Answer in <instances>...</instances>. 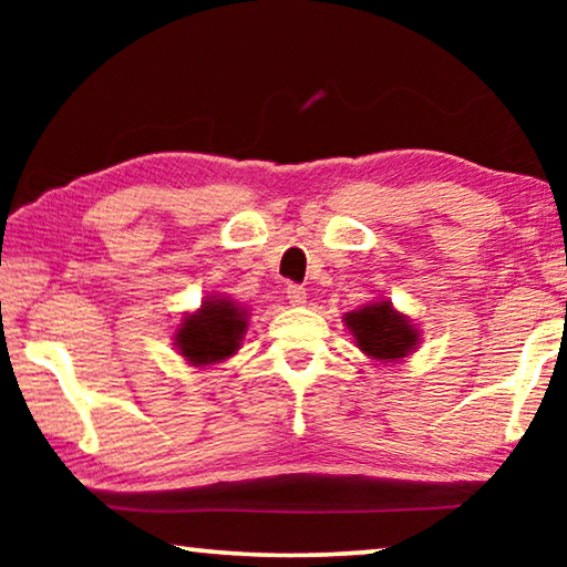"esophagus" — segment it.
Returning <instances> with one entry per match:
<instances>
[{
	"instance_id": "1",
	"label": "esophagus",
	"mask_w": 567,
	"mask_h": 567,
	"mask_svg": "<svg viewBox=\"0 0 567 567\" xmlns=\"http://www.w3.org/2000/svg\"><path fill=\"white\" fill-rule=\"evenodd\" d=\"M287 300L292 305H305L307 302V290L302 285H287Z\"/></svg>"
}]
</instances>
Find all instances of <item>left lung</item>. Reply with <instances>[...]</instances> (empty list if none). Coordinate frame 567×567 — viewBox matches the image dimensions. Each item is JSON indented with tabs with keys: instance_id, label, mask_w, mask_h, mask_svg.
Here are the masks:
<instances>
[{
	"instance_id": "8db88e82",
	"label": "left lung",
	"mask_w": 567,
	"mask_h": 567,
	"mask_svg": "<svg viewBox=\"0 0 567 567\" xmlns=\"http://www.w3.org/2000/svg\"><path fill=\"white\" fill-rule=\"evenodd\" d=\"M358 348L372 360L395 362L417 348L420 332L405 315H400L388 300L370 302L362 310L344 315Z\"/></svg>"
}]
</instances>
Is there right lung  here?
Returning a JSON list of instances; mask_svg holds the SVG:
<instances>
[{"label": "right lung", "mask_w": 567, "mask_h": 567, "mask_svg": "<svg viewBox=\"0 0 567 567\" xmlns=\"http://www.w3.org/2000/svg\"><path fill=\"white\" fill-rule=\"evenodd\" d=\"M247 330V310L227 297H207L197 312L185 315L175 334L182 358L195 368L223 362L239 350Z\"/></svg>", "instance_id": "right-lung-1"}]
</instances>
